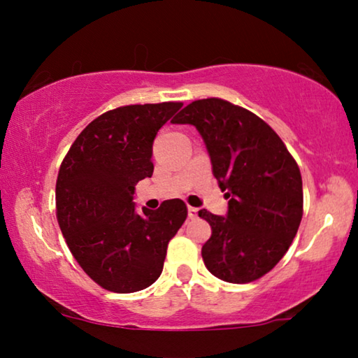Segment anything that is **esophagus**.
I'll use <instances>...</instances> for the list:
<instances>
[{
	"instance_id": "obj_1",
	"label": "esophagus",
	"mask_w": 358,
	"mask_h": 358,
	"mask_svg": "<svg viewBox=\"0 0 358 358\" xmlns=\"http://www.w3.org/2000/svg\"><path fill=\"white\" fill-rule=\"evenodd\" d=\"M199 217V208L189 207V218H197Z\"/></svg>"
}]
</instances>
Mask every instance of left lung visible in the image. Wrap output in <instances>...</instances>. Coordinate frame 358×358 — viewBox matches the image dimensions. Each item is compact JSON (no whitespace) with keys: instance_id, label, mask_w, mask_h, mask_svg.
Listing matches in <instances>:
<instances>
[{"instance_id":"1","label":"left lung","mask_w":358,"mask_h":358,"mask_svg":"<svg viewBox=\"0 0 358 358\" xmlns=\"http://www.w3.org/2000/svg\"><path fill=\"white\" fill-rule=\"evenodd\" d=\"M173 124H190L207 145L228 215L200 210L212 227L202 248L205 267L229 283L257 280L285 256L303 217L296 161L261 117L208 97L185 106Z\"/></svg>"}]
</instances>
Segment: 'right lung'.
<instances>
[{
    "mask_svg": "<svg viewBox=\"0 0 358 358\" xmlns=\"http://www.w3.org/2000/svg\"><path fill=\"white\" fill-rule=\"evenodd\" d=\"M182 102L122 106L78 135L58 171L57 220L73 257L97 285L115 293L150 287L168 244L187 218L180 199L135 212L134 192L153 174V140Z\"/></svg>",
    "mask_w": 358,
    "mask_h": 358,
    "instance_id": "right-lung-1",
    "label": "right lung"
}]
</instances>
